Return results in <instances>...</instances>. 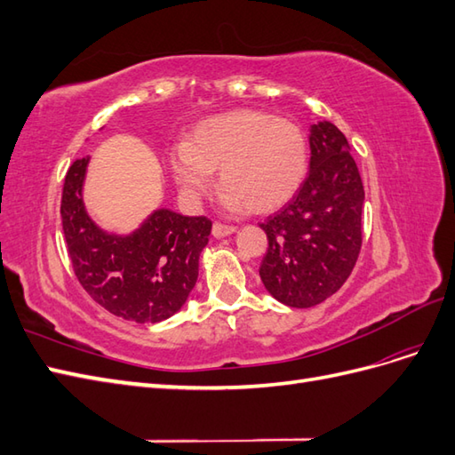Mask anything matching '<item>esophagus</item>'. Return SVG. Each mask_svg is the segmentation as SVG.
<instances>
[{
    "instance_id": "esophagus-1",
    "label": "esophagus",
    "mask_w": 455,
    "mask_h": 455,
    "mask_svg": "<svg viewBox=\"0 0 455 455\" xmlns=\"http://www.w3.org/2000/svg\"><path fill=\"white\" fill-rule=\"evenodd\" d=\"M233 231H235V228H233V226H226V224H220V222H216V224L212 226V235H214L216 239L228 237V235H231Z\"/></svg>"
}]
</instances>
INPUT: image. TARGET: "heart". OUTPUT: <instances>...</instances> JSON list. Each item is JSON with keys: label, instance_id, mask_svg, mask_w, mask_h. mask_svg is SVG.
Listing matches in <instances>:
<instances>
[{"label": "heart", "instance_id": "b5f03b06", "mask_svg": "<svg viewBox=\"0 0 455 455\" xmlns=\"http://www.w3.org/2000/svg\"><path fill=\"white\" fill-rule=\"evenodd\" d=\"M309 164L306 134L291 121L256 109H233L201 121L171 154L176 184L201 197L220 169L224 203L254 214L279 211L304 184Z\"/></svg>", "mask_w": 455, "mask_h": 455}]
</instances>
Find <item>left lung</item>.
<instances>
[{
	"instance_id": "1",
	"label": "left lung",
	"mask_w": 455,
	"mask_h": 455,
	"mask_svg": "<svg viewBox=\"0 0 455 455\" xmlns=\"http://www.w3.org/2000/svg\"><path fill=\"white\" fill-rule=\"evenodd\" d=\"M309 172L292 201L259 228L269 249L259 279L288 307H313L347 281L363 244L364 188L343 132L309 127Z\"/></svg>"
}]
</instances>
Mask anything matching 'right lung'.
I'll return each mask as SVG.
<instances>
[{"label":"right lung","instance_id":"obj_1","mask_svg":"<svg viewBox=\"0 0 455 455\" xmlns=\"http://www.w3.org/2000/svg\"><path fill=\"white\" fill-rule=\"evenodd\" d=\"M91 157L76 159L62 189V229L76 277L109 313L134 323H161L186 304L212 222L157 209L131 233L102 229L89 216L84 186Z\"/></svg>","mask_w":455,"mask_h":455}]
</instances>
